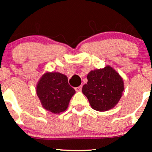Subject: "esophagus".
<instances>
[{
  "label": "esophagus",
  "instance_id": "esophagus-1",
  "mask_svg": "<svg viewBox=\"0 0 152 152\" xmlns=\"http://www.w3.org/2000/svg\"><path fill=\"white\" fill-rule=\"evenodd\" d=\"M81 89H82V86H79L75 88V90H76V91H81Z\"/></svg>",
  "mask_w": 152,
  "mask_h": 152
}]
</instances>
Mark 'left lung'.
<instances>
[{"label":"left lung","instance_id":"8db88e82","mask_svg":"<svg viewBox=\"0 0 152 152\" xmlns=\"http://www.w3.org/2000/svg\"><path fill=\"white\" fill-rule=\"evenodd\" d=\"M88 82L83 85L82 92L88 99L92 109L106 111L117 104L124 91V81L119 74L111 67L90 71Z\"/></svg>","mask_w":152,"mask_h":152}]
</instances>
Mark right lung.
Returning <instances> with one entry per match:
<instances>
[{
	"label": "right lung",
	"mask_w": 152,
	"mask_h": 152,
	"mask_svg": "<svg viewBox=\"0 0 152 152\" xmlns=\"http://www.w3.org/2000/svg\"><path fill=\"white\" fill-rule=\"evenodd\" d=\"M75 93L69 84L67 76L58 72L43 74L36 87V94L43 107L53 114L66 110Z\"/></svg>",
	"instance_id": "obj_1"
}]
</instances>
